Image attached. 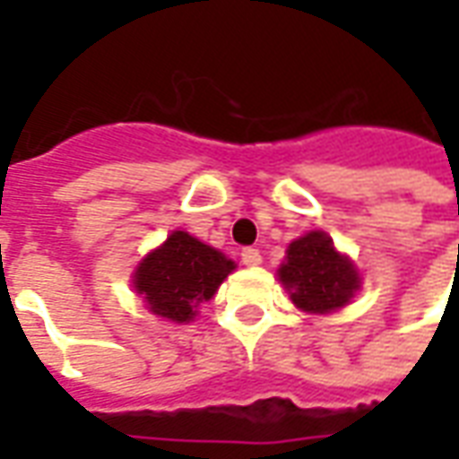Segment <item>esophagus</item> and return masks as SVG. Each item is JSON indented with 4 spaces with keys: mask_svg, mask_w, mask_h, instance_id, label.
I'll return each mask as SVG.
<instances>
[{
    "mask_svg": "<svg viewBox=\"0 0 459 459\" xmlns=\"http://www.w3.org/2000/svg\"><path fill=\"white\" fill-rule=\"evenodd\" d=\"M240 258L246 265H260L263 263V255H260L258 248H243L240 250Z\"/></svg>",
    "mask_w": 459,
    "mask_h": 459,
    "instance_id": "34e87169",
    "label": "esophagus"
}]
</instances>
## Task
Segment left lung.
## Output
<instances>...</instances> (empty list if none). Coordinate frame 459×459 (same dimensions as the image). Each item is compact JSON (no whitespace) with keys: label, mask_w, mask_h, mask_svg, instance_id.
Here are the masks:
<instances>
[{"label":"left lung","mask_w":459,"mask_h":459,"mask_svg":"<svg viewBox=\"0 0 459 459\" xmlns=\"http://www.w3.org/2000/svg\"><path fill=\"white\" fill-rule=\"evenodd\" d=\"M278 278L290 299L309 315H327L344 307L361 288L354 263L334 248L325 230H309L290 243Z\"/></svg>","instance_id":"8db88e82"}]
</instances>
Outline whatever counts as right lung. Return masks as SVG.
I'll return each instance as SVG.
<instances>
[{
  "label": "right lung",
  "instance_id": "right-lung-1",
  "mask_svg": "<svg viewBox=\"0 0 459 459\" xmlns=\"http://www.w3.org/2000/svg\"><path fill=\"white\" fill-rule=\"evenodd\" d=\"M236 263L186 230H174L160 248L142 258L132 273V285L147 309L169 322H191L201 302L216 295Z\"/></svg>",
  "mask_w": 459,
  "mask_h": 459
}]
</instances>
